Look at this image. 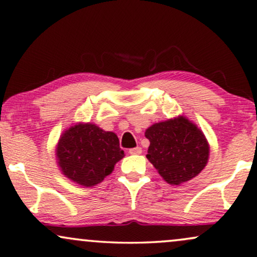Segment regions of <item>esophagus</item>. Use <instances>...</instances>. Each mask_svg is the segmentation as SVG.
Wrapping results in <instances>:
<instances>
[{"label":"esophagus","instance_id":"34e87169","mask_svg":"<svg viewBox=\"0 0 257 257\" xmlns=\"http://www.w3.org/2000/svg\"><path fill=\"white\" fill-rule=\"evenodd\" d=\"M141 153H142L141 147H136V148L129 149V154H131V155H140Z\"/></svg>","mask_w":257,"mask_h":257}]
</instances>
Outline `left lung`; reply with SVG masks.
<instances>
[{"instance_id": "8db88e82", "label": "left lung", "mask_w": 257, "mask_h": 257, "mask_svg": "<svg viewBox=\"0 0 257 257\" xmlns=\"http://www.w3.org/2000/svg\"><path fill=\"white\" fill-rule=\"evenodd\" d=\"M147 159L169 184L187 182L208 162L209 146L203 133L183 116L155 123L146 131Z\"/></svg>"}]
</instances>
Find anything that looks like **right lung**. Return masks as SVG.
Instances as JSON below:
<instances>
[{
	"instance_id": "right-lung-1",
	"label": "right lung",
	"mask_w": 257,
	"mask_h": 257,
	"mask_svg": "<svg viewBox=\"0 0 257 257\" xmlns=\"http://www.w3.org/2000/svg\"><path fill=\"white\" fill-rule=\"evenodd\" d=\"M56 156L68 179L84 187L100 183L124 156L116 134L91 123L76 124L60 139Z\"/></svg>"
}]
</instances>
